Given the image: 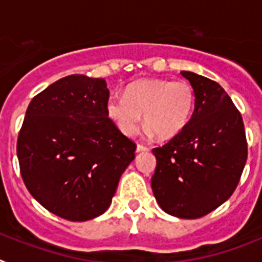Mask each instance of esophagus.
Here are the masks:
<instances>
[{
    "mask_svg": "<svg viewBox=\"0 0 262 262\" xmlns=\"http://www.w3.org/2000/svg\"><path fill=\"white\" fill-rule=\"evenodd\" d=\"M137 153H142V151H147V147L146 146H144V145H137Z\"/></svg>",
    "mask_w": 262,
    "mask_h": 262,
    "instance_id": "obj_1",
    "label": "esophagus"
}]
</instances>
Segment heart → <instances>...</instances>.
<instances>
[{
  "instance_id": "obj_1",
  "label": "heart",
  "mask_w": 262,
  "mask_h": 262,
  "mask_svg": "<svg viewBox=\"0 0 262 262\" xmlns=\"http://www.w3.org/2000/svg\"><path fill=\"white\" fill-rule=\"evenodd\" d=\"M194 104L195 92L188 81L144 79L129 84L124 96L109 97L106 113L126 137L137 133L144 115L147 133L170 140L188 124Z\"/></svg>"
}]
</instances>
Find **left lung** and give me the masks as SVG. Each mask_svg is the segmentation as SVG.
Here are the masks:
<instances>
[{
	"instance_id": "left-lung-1",
	"label": "left lung",
	"mask_w": 262,
	"mask_h": 262,
	"mask_svg": "<svg viewBox=\"0 0 262 262\" xmlns=\"http://www.w3.org/2000/svg\"><path fill=\"white\" fill-rule=\"evenodd\" d=\"M194 88L195 108L185 129L153 149L151 188L159 207L181 219H198L229 199L248 157L244 122L216 81L182 71Z\"/></svg>"
}]
</instances>
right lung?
<instances>
[{
    "mask_svg": "<svg viewBox=\"0 0 262 262\" xmlns=\"http://www.w3.org/2000/svg\"><path fill=\"white\" fill-rule=\"evenodd\" d=\"M104 79L70 75L38 93L18 134L22 179L38 203L71 222L103 215L136 144L108 117Z\"/></svg>",
    "mask_w": 262,
    "mask_h": 262,
    "instance_id": "1",
    "label": "right lung"
}]
</instances>
